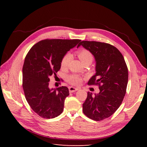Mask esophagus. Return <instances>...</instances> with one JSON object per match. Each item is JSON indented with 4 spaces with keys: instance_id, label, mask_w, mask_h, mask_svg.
<instances>
[{
    "instance_id": "34e87169",
    "label": "esophagus",
    "mask_w": 147,
    "mask_h": 147,
    "mask_svg": "<svg viewBox=\"0 0 147 147\" xmlns=\"http://www.w3.org/2000/svg\"><path fill=\"white\" fill-rule=\"evenodd\" d=\"M78 89V88H74V87H69V91L70 93H73L74 91H76Z\"/></svg>"
}]
</instances>
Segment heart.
I'll use <instances>...</instances> for the list:
<instances>
[{
    "instance_id": "b5f03b06",
    "label": "heart",
    "mask_w": 147,
    "mask_h": 147,
    "mask_svg": "<svg viewBox=\"0 0 147 147\" xmlns=\"http://www.w3.org/2000/svg\"><path fill=\"white\" fill-rule=\"evenodd\" d=\"M76 54L80 60L84 65L86 63H91L93 60V56L90 51L88 49H82L76 51ZM71 59V55L67 53L64 55L61 61V67L62 69L66 68L68 65L69 60ZM67 81L72 85H79L82 82V78L80 76L76 74H72L67 77Z\"/></svg>"
}]
</instances>
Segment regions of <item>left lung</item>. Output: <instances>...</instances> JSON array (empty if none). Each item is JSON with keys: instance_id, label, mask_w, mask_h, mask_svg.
Returning <instances> with one entry per match:
<instances>
[{"instance_id": "1", "label": "left lung", "mask_w": 147, "mask_h": 147, "mask_svg": "<svg viewBox=\"0 0 147 147\" xmlns=\"http://www.w3.org/2000/svg\"><path fill=\"white\" fill-rule=\"evenodd\" d=\"M89 50L96 60V73L89 86H98L100 92H90L83 104V112L89 119L100 121L108 118L121 106L126 94L128 67L123 54L115 47L98 41H82L78 45Z\"/></svg>"}]
</instances>
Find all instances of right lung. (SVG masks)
Wrapping results in <instances>:
<instances>
[{
	"instance_id": "1",
	"label": "right lung",
	"mask_w": 147,
	"mask_h": 147,
	"mask_svg": "<svg viewBox=\"0 0 147 147\" xmlns=\"http://www.w3.org/2000/svg\"><path fill=\"white\" fill-rule=\"evenodd\" d=\"M80 39H44L30 49L23 67V88L26 101L35 113L44 119H53L63 112L69 89H50V77L56 75L67 52Z\"/></svg>"
}]
</instances>
